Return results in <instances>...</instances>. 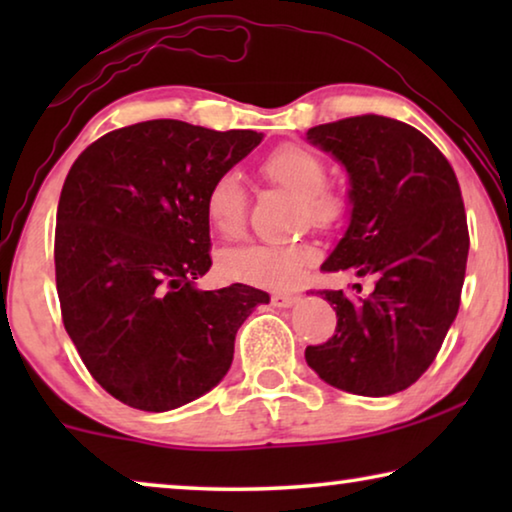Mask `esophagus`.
Masks as SVG:
<instances>
[{
  "mask_svg": "<svg viewBox=\"0 0 512 512\" xmlns=\"http://www.w3.org/2000/svg\"><path fill=\"white\" fill-rule=\"evenodd\" d=\"M300 300V296H296V293H273L271 296V305L277 307V309H284V307H293L296 302Z\"/></svg>",
  "mask_w": 512,
  "mask_h": 512,
  "instance_id": "34e87169",
  "label": "esophagus"
}]
</instances>
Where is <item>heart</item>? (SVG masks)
Returning a JSON list of instances; mask_svg holds the SVG:
<instances>
[{"label":"heart","mask_w":512,"mask_h":512,"mask_svg":"<svg viewBox=\"0 0 512 512\" xmlns=\"http://www.w3.org/2000/svg\"><path fill=\"white\" fill-rule=\"evenodd\" d=\"M262 176L275 187L300 198L298 219L318 228L339 223L348 201L327 183V164L316 151L302 144H282L259 164ZM248 196L235 171H223L205 194V216L216 235L237 239L246 228ZM305 244H250L232 248L221 259V268L232 280L257 287H289L309 262Z\"/></svg>","instance_id":"obj_1"}]
</instances>
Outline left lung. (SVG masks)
Instances as JSON below:
<instances>
[{
	"label": "left lung",
	"mask_w": 512,
	"mask_h": 512,
	"mask_svg": "<svg viewBox=\"0 0 512 512\" xmlns=\"http://www.w3.org/2000/svg\"><path fill=\"white\" fill-rule=\"evenodd\" d=\"M307 140L339 158L352 183L350 228L323 271L370 275L375 289H320L336 329L305 359L341 391L400 393L427 372L461 305L470 250L461 185L438 146L404 121L348 117L309 128Z\"/></svg>",
	"instance_id": "obj_1"
}]
</instances>
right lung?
<instances>
[{"label":"right lung","mask_w":512,"mask_h":512,"mask_svg":"<svg viewBox=\"0 0 512 512\" xmlns=\"http://www.w3.org/2000/svg\"><path fill=\"white\" fill-rule=\"evenodd\" d=\"M262 142L178 119L117 128L69 169L56 214V289L69 339L115 400L171 411L223 379L268 293L198 291L212 266L205 194Z\"/></svg>","instance_id":"1"}]
</instances>
